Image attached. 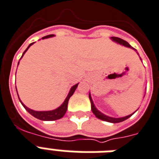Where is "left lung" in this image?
<instances>
[{"label": "left lung", "mask_w": 159, "mask_h": 159, "mask_svg": "<svg viewBox=\"0 0 159 159\" xmlns=\"http://www.w3.org/2000/svg\"><path fill=\"white\" fill-rule=\"evenodd\" d=\"M111 39L113 40V42H117V43H118V44H121V45H122V46H126V47H130V48H132V47L130 46V44H129L128 42H126V41H124V40L121 39V38H119V37H111ZM89 98H90V100H91V110H92L93 113L95 114V117H97V118H99V119H100V120H103V121H105V122H112V123H117V122H123V121H125L126 119L129 118V117H131V115H133L134 113H135V112H134L132 114H130V115L126 116V117H118V118L109 117V116L104 115V114H103L102 113H100V111L98 110V109L95 108V106L94 105V103H93V101H92V99H91V94H89Z\"/></svg>", "instance_id": "8db88e82"}]
</instances>
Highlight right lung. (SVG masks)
<instances>
[{
  "label": "right lung",
  "mask_w": 159,
  "mask_h": 159,
  "mask_svg": "<svg viewBox=\"0 0 159 159\" xmlns=\"http://www.w3.org/2000/svg\"><path fill=\"white\" fill-rule=\"evenodd\" d=\"M53 36H54L53 34L48 35V36H46V37H42V39H45V38H49V37H53ZM33 43H34V42L31 43L30 45L28 46V47L26 49L25 51H24V54H23V55H24V53H25L26 51L28 50V49L29 48V47H30V46H32ZM23 55H22V57H23ZM18 65H19V64H18ZM77 86H78V83L76 84V85H74V86H73V87L70 89V91H69V93H68V96H67V98L65 99V100H64V103H63V104H62L59 107V108H57L56 109H54V110H50V111H35V110H33V109H30L29 108H28L27 106H25V105L23 104V102L20 100V99H19V101L21 102L22 105L24 107V109L28 111V113H30L31 115H33V117H35L36 118H37V119H40V120H42V121H55V120L59 119V118H61V117H64V115L65 114V113H66L67 109H68V100H69V98H70L71 96L73 95V93H74L75 90L77 89ZM16 91H17V89H16ZM18 97H19V95H18Z\"/></svg>",
  "instance_id": "add662e5"
}]
</instances>
